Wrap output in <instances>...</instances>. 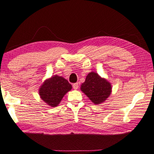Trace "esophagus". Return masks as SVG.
<instances>
[{
  "label": "esophagus",
  "instance_id": "obj_1",
  "mask_svg": "<svg viewBox=\"0 0 154 154\" xmlns=\"http://www.w3.org/2000/svg\"><path fill=\"white\" fill-rule=\"evenodd\" d=\"M72 87H73V89H74L75 90L78 89H79V83H74V84H73Z\"/></svg>",
  "mask_w": 154,
  "mask_h": 154
}]
</instances>
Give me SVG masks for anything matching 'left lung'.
I'll list each match as a JSON object with an SVG mask.
<instances>
[{
	"label": "left lung",
	"instance_id": "8db88e82",
	"mask_svg": "<svg viewBox=\"0 0 154 154\" xmlns=\"http://www.w3.org/2000/svg\"><path fill=\"white\" fill-rule=\"evenodd\" d=\"M81 91L95 104L107 99L111 93V85L96 73L91 72L81 85Z\"/></svg>",
	"mask_w": 154,
	"mask_h": 154
}]
</instances>
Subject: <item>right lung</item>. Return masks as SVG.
I'll list each match as a JSON object with an SVG mask.
<instances>
[{
    "label": "right lung",
    "mask_w": 154,
    "mask_h": 154,
    "mask_svg": "<svg viewBox=\"0 0 154 154\" xmlns=\"http://www.w3.org/2000/svg\"><path fill=\"white\" fill-rule=\"evenodd\" d=\"M71 89L72 85L67 80L59 75H54L44 82L39 93L45 102L54 107L59 104L65 94Z\"/></svg>",
    "instance_id": "1"
}]
</instances>
